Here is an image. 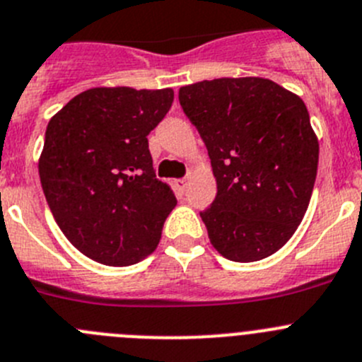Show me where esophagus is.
<instances>
[{
    "instance_id": "1",
    "label": "esophagus",
    "mask_w": 362,
    "mask_h": 362,
    "mask_svg": "<svg viewBox=\"0 0 362 362\" xmlns=\"http://www.w3.org/2000/svg\"><path fill=\"white\" fill-rule=\"evenodd\" d=\"M177 185H178V189L184 192L185 189H187V178H180V180H177Z\"/></svg>"
}]
</instances>
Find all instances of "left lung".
I'll list each match as a JSON object with an SVG mask.
<instances>
[{
	"instance_id": "left-lung-1",
	"label": "left lung",
	"mask_w": 362,
	"mask_h": 362,
	"mask_svg": "<svg viewBox=\"0 0 362 362\" xmlns=\"http://www.w3.org/2000/svg\"><path fill=\"white\" fill-rule=\"evenodd\" d=\"M207 146L216 200L200 212L211 245L255 262L291 239L309 207L320 144L302 98L259 76L214 78L178 90Z\"/></svg>"
}]
</instances>
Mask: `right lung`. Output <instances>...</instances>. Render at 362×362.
<instances>
[{
  "label": "right lung",
  "instance_id": "1",
  "mask_svg": "<svg viewBox=\"0 0 362 362\" xmlns=\"http://www.w3.org/2000/svg\"><path fill=\"white\" fill-rule=\"evenodd\" d=\"M173 96L170 87H93L49 119L39 157L44 197L71 245L100 264L148 257L177 205L155 178L146 139Z\"/></svg>",
  "mask_w": 362,
  "mask_h": 362
}]
</instances>
